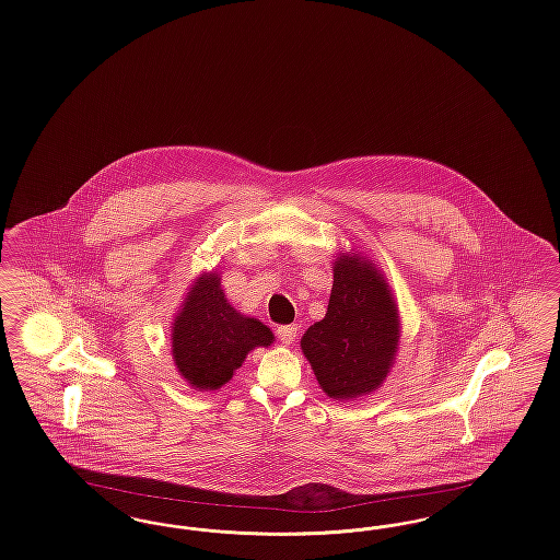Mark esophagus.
<instances>
[{"label": "esophagus", "instance_id": "34e87169", "mask_svg": "<svg viewBox=\"0 0 560 560\" xmlns=\"http://www.w3.org/2000/svg\"><path fill=\"white\" fill-rule=\"evenodd\" d=\"M277 336H279V340L285 347H292L293 342H295V336H298V325H281L277 329Z\"/></svg>", "mask_w": 560, "mask_h": 560}]
</instances>
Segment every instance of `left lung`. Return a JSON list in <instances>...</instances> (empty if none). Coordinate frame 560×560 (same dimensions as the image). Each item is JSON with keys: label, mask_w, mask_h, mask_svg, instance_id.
Wrapping results in <instances>:
<instances>
[{"label": "left lung", "mask_w": 560, "mask_h": 560, "mask_svg": "<svg viewBox=\"0 0 560 560\" xmlns=\"http://www.w3.org/2000/svg\"><path fill=\"white\" fill-rule=\"evenodd\" d=\"M399 336V308L384 275L359 254H338L327 313L300 340L325 395L348 400L380 388Z\"/></svg>", "instance_id": "obj_1"}]
</instances>
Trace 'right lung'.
Masks as SVG:
<instances>
[{"label":"right lung","mask_w":560,"mask_h":560,"mask_svg":"<svg viewBox=\"0 0 560 560\" xmlns=\"http://www.w3.org/2000/svg\"><path fill=\"white\" fill-rule=\"evenodd\" d=\"M272 342L275 336L262 320L231 306L215 270L195 279L172 323L174 363L188 386L199 390H218L240 370L249 350Z\"/></svg>","instance_id":"right-lung-1"}]
</instances>
